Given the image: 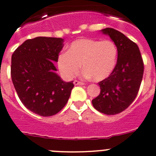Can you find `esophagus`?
Here are the masks:
<instances>
[{
	"label": "esophagus",
	"mask_w": 156,
	"mask_h": 156,
	"mask_svg": "<svg viewBox=\"0 0 156 156\" xmlns=\"http://www.w3.org/2000/svg\"><path fill=\"white\" fill-rule=\"evenodd\" d=\"M74 84H75V85H83V84H84V83L82 82V81H79L75 80V81H74Z\"/></svg>",
	"instance_id": "obj_1"
}]
</instances>
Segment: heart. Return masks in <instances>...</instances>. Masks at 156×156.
<instances>
[{"label": "heart", "instance_id": "obj_1", "mask_svg": "<svg viewBox=\"0 0 156 156\" xmlns=\"http://www.w3.org/2000/svg\"><path fill=\"white\" fill-rule=\"evenodd\" d=\"M116 58L117 48L111 40L81 38L72 42L67 52L58 55L57 64L60 73L66 79L74 78L81 65L84 76L101 81L113 72Z\"/></svg>", "mask_w": 156, "mask_h": 156}]
</instances>
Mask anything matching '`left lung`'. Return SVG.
I'll use <instances>...</instances> for the list:
<instances>
[{"instance_id": "obj_1", "label": "left lung", "mask_w": 156, "mask_h": 156, "mask_svg": "<svg viewBox=\"0 0 156 156\" xmlns=\"http://www.w3.org/2000/svg\"><path fill=\"white\" fill-rule=\"evenodd\" d=\"M114 42L117 62L109 77L100 81V94L92 100L101 113L114 115L126 110L138 94L144 72V63L138 46L124 34L113 28L102 30Z\"/></svg>"}]
</instances>
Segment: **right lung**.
Masks as SVG:
<instances>
[{
	"label": "right lung",
	"mask_w": 156,
	"mask_h": 156,
	"mask_svg": "<svg viewBox=\"0 0 156 156\" xmlns=\"http://www.w3.org/2000/svg\"><path fill=\"white\" fill-rule=\"evenodd\" d=\"M62 38L36 37L16 48L10 75L21 102L33 113L53 116L67 104L73 81L65 82L55 73L54 62L63 47Z\"/></svg>",
	"instance_id": "1"
}]
</instances>
